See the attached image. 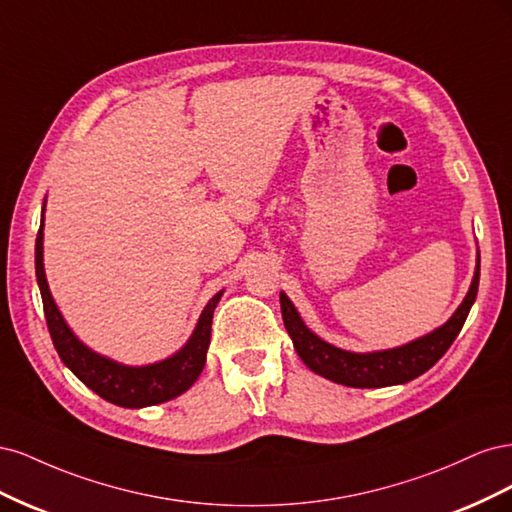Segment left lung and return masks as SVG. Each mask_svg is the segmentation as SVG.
Returning a JSON list of instances; mask_svg holds the SVG:
<instances>
[{"label":"left lung","instance_id":"left-lung-1","mask_svg":"<svg viewBox=\"0 0 512 512\" xmlns=\"http://www.w3.org/2000/svg\"><path fill=\"white\" fill-rule=\"evenodd\" d=\"M480 277V254H476V269L466 299L455 309V314L448 318L442 327L431 333L412 339V342L376 352H350L342 350L329 342H324L314 331L307 329L301 320L297 307L280 292L282 318L286 331L292 339V346L301 356V361L314 371V374L333 380L354 389H380V386L406 384L418 378L429 367L436 365L444 352L451 348L455 337L459 335L463 322H466L470 309L476 301Z\"/></svg>","mask_w":512,"mask_h":512}]
</instances>
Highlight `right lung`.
<instances>
[{
  "mask_svg": "<svg viewBox=\"0 0 512 512\" xmlns=\"http://www.w3.org/2000/svg\"><path fill=\"white\" fill-rule=\"evenodd\" d=\"M46 205V200H44ZM44 205H42V224L36 237V280L42 294L44 318L49 324V333L55 344L59 359L79 378L91 391L98 393L102 399L111 401L121 408H147L164 404L185 393L198 380L200 371L207 361V350L211 342V320L218 307L224 290L213 294L209 303L200 314L196 329L188 342L168 359L149 365H123L108 356L85 346L68 322L61 316L59 307L49 290L44 273Z\"/></svg>",
  "mask_w": 512,
  "mask_h": 512,
  "instance_id": "add662e5",
  "label": "right lung"
}]
</instances>
